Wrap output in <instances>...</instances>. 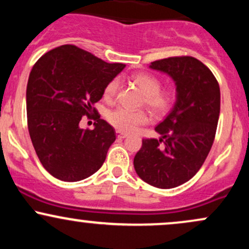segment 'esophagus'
I'll return each mask as SVG.
<instances>
[{
  "mask_svg": "<svg viewBox=\"0 0 249 249\" xmlns=\"http://www.w3.org/2000/svg\"><path fill=\"white\" fill-rule=\"evenodd\" d=\"M116 133H117V138H119V139L126 138V137H127V134L124 133V132H122V131H117Z\"/></svg>",
  "mask_w": 249,
  "mask_h": 249,
  "instance_id": "34e87169",
  "label": "esophagus"
}]
</instances>
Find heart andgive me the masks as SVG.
Instances as JSON below:
<instances>
[{
    "label": "heart",
    "mask_w": 249,
    "mask_h": 249,
    "mask_svg": "<svg viewBox=\"0 0 249 249\" xmlns=\"http://www.w3.org/2000/svg\"><path fill=\"white\" fill-rule=\"evenodd\" d=\"M133 82L145 95V104L156 112L166 111L174 101L173 89H160L161 82L150 73H137L132 77ZM119 89V79L113 78L105 85L103 97L107 102H112ZM107 121L113 127L122 132H133L141 125L146 124L148 116L145 111H133L119 107L107 115Z\"/></svg>",
    "instance_id": "b5f03b06"
}]
</instances>
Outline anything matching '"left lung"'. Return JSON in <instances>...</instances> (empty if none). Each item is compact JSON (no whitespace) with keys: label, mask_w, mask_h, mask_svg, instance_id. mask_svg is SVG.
Listing matches in <instances>:
<instances>
[{"label":"left lung","mask_w":249,"mask_h":249,"mask_svg":"<svg viewBox=\"0 0 249 249\" xmlns=\"http://www.w3.org/2000/svg\"><path fill=\"white\" fill-rule=\"evenodd\" d=\"M150 68L172 77L177 101L156 126L160 138L142 139L133 165L147 184L173 188L193 178L210 153L220 115V88L212 71L191 56L159 59Z\"/></svg>","instance_id":"obj_1"}]
</instances>
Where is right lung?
Listing matches in <instances>:
<instances>
[{
	"instance_id": "add662e5",
	"label": "right lung",
	"mask_w": 249,
	"mask_h": 249,
	"mask_svg": "<svg viewBox=\"0 0 249 249\" xmlns=\"http://www.w3.org/2000/svg\"><path fill=\"white\" fill-rule=\"evenodd\" d=\"M124 68L72 44L48 51L34 64L27 85L28 130L39 161L53 177L79 181L102 167L116 131L93 104ZM83 115L96 121L93 130L79 127Z\"/></svg>"
}]
</instances>
